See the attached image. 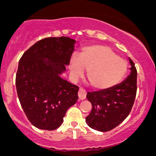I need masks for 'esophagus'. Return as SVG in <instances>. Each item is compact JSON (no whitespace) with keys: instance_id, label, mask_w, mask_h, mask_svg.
<instances>
[{"instance_id":"obj_1","label":"esophagus","mask_w":156,"mask_h":156,"mask_svg":"<svg viewBox=\"0 0 156 156\" xmlns=\"http://www.w3.org/2000/svg\"><path fill=\"white\" fill-rule=\"evenodd\" d=\"M86 95H87V92L84 89L81 87L78 90V99L80 100H83L86 98Z\"/></svg>"}]
</instances>
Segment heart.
Returning <instances> with one entry per match:
<instances>
[{
    "mask_svg": "<svg viewBox=\"0 0 156 156\" xmlns=\"http://www.w3.org/2000/svg\"><path fill=\"white\" fill-rule=\"evenodd\" d=\"M127 69L126 61L103 45L86 48L80 57L72 56L69 62V70L74 78L82 76L86 69L90 85L99 90L108 89L120 82Z\"/></svg>",
    "mask_w": 156,
    "mask_h": 156,
    "instance_id": "1",
    "label": "heart"
}]
</instances>
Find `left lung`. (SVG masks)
<instances>
[{
    "instance_id": "left-lung-1",
    "label": "left lung",
    "mask_w": 156,
    "mask_h": 156,
    "mask_svg": "<svg viewBox=\"0 0 156 156\" xmlns=\"http://www.w3.org/2000/svg\"><path fill=\"white\" fill-rule=\"evenodd\" d=\"M129 60L130 74L122 83L87 94L92 110L86 117V122L91 128L108 131L120 125L130 114L136 94L137 72L133 61L130 58Z\"/></svg>"
}]
</instances>
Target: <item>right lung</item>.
<instances>
[{
	"label": "right lung",
	"mask_w": 156,
	"mask_h": 156,
	"mask_svg": "<svg viewBox=\"0 0 156 156\" xmlns=\"http://www.w3.org/2000/svg\"><path fill=\"white\" fill-rule=\"evenodd\" d=\"M75 40L46 37L28 49L19 62L16 86L20 104L29 122L53 130L63 122L78 98V86L60 77L70 62Z\"/></svg>",
	"instance_id": "add662e5"
}]
</instances>
